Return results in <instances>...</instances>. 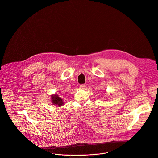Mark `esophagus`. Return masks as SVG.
Listing matches in <instances>:
<instances>
[{
  "instance_id": "1",
  "label": "esophagus",
  "mask_w": 158,
  "mask_h": 158,
  "mask_svg": "<svg viewBox=\"0 0 158 158\" xmlns=\"http://www.w3.org/2000/svg\"><path fill=\"white\" fill-rule=\"evenodd\" d=\"M86 88V85L85 84H82L80 85V89H85Z\"/></svg>"
}]
</instances>
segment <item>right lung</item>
<instances>
[{
  "instance_id": "add662e5",
  "label": "right lung",
  "mask_w": 158,
  "mask_h": 158,
  "mask_svg": "<svg viewBox=\"0 0 158 158\" xmlns=\"http://www.w3.org/2000/svg\"><path fill=\"white\" fill-rule=\"evenodd\" d=\"M52 101L53 105L60 106L64 104L62 99H60V98H59L57 94L52 96Z\"/></svg>"
}]
</instances>
